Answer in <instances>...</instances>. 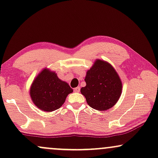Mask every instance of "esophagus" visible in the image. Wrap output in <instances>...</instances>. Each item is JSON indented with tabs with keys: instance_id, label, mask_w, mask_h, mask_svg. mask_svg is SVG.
<instances>
[{
	"instance_id": "1",
	"label": "esophagus",
	"mask_w": 158,
	"mask_h": 158,
	"mask_svg": "<svg viewBox=\"0 0 158 158\" xmlns=\"http://www.w3.org/2000/svg\"><path fill=\"white\" fill-rule=\"evenodd\" d=\"M74 92H77V93H79V91H80V87H75L74 88Z\"/></svg>"
}]
</instances>
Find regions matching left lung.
<instances>
[{
  "label": "left lung",
  "mask_w": 158,
  "mask_h": 158,
  "mask_svg": "<svg viewBox=\"0 0 158 158\" xmlns=\"http://www.w3.org/2000/svg\"><path fill=\"white\" fill-rule=\"evenodd\" d=\"M86 86L81 88L88 105L95 110H107L117 103L122 91L118 74L110 63L96 60L87 71Z\"/></svg>",
  "instance_id": "8db88e82"
}]
</instances>
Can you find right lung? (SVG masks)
<instances>
[{"mask_svg": "<svg viewBox=\"0 0 158 158\" xmlns=\"http://www.w3.org/2000/svg\"><path fill=\"white\" fill-rule=\"evenodd\" d=\"M72 92L73 89L67 82L59 79L55 72L45 68L32 82L30 96L40 110L52 112L62 107Z\"/></svg>", "mask_w": 158, "mask_h": 158, "instance_id": "1", "label": "right lung"}]
</instances>
